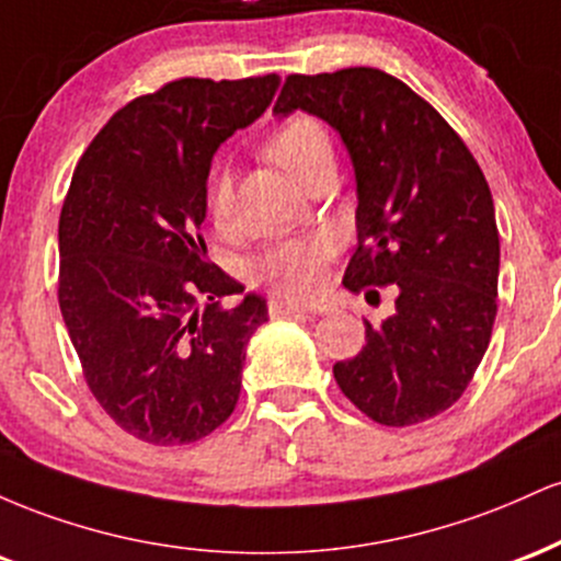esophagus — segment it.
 Returning a JSON list of instances; mask_svg holds the SVG:
<instances>
[{"instance_id":"obj_1","label":"esophagus","mask_w":561,"mask_h":561,"mask_svg":"<svg viewBox=\"0 0 561 561\" xmlns=\"http://www.w3.org/2000/svg\"><path fill=\"white\" fill-rule=\"evenodd\" d=\"M268 313H272L274 319H285V317H306V313H311V311L298 306V302L272 298V300H268Z\"/></svg>"}]
</instances>
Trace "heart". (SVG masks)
I'll return each mask as SVG.
<instances>
[{
  "instance_id": "heart-1",
  "label": "heart",
  "mask_w": 561,
  "mask_h": 561,
  "mask_svg": "<svg viewBox=\"0 0 561 561\" xmlns=\"http://www.w3.org/2000/svg\"><path fill=\"white\" fill-rule=\"evenodd\" d=\"M266 156L306 182L321 163L332 160V141L319 118L295 113L268 134ZM208 210L218 229L234 227V176L229 165H216L208 182ZM334 259L330 237H295L266 248L253 263L255 282L287 300H313L324 289Z\"/></svg>"
}]
</instances>
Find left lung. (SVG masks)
Segmentation results:
<instances>
[{
    "instance_id": "1",
    "label": "left lung",
    "mask_w": 561,
    "mask_h": 561,
    "mask_svg": "<svg viewBox=\"0 0 561 561\" xmlns=\"http://www.w3.org/2000/svg\"><path fill=\"white\" fill-rule=\"evenodd\" d=\"M293 111L337 128L356 169L358 248L343 285L398 293L382 324L364 319L366 345L334 364V379L385 427L433 420L472 382L499 311L485 176L448 121L379 68L287 76L274 113Z\"/></svg>"
}]
</instances>
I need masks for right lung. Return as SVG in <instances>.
Segmentation results:
<instances>
[{
  "label": "right lung",
  "instance_id": "obj_1",
  "mask_svg": "<svg viewBox=\"0 0 561 561\" xmlns=\"http://www.w3.org/2000/svg\"><path fill=\"white\" fill-rule=\"evenodd\" d=\"M279 76L176 79L121 107L83 150L60 210L57 300L105 414L150 446L221 427L266 300L208 261L205 182L224 139L266 111Z\"/></svg>",
  "mask_w": 561,
  "mask_h": 561
}]
</instances>
